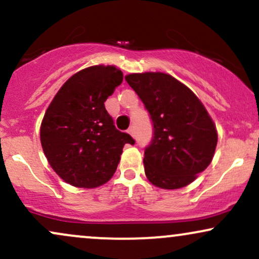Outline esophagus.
I'll return each mask as SVG.
<instances>
[{"label": "esophagus", "instance_id": "obj_1", "mask_svg": "<svg viewBox=\"0 0 259 259\" xmlns=\"http://www.w3.org/2000/svg\"><path fill=\"white\" fill-rule=\"evenodd\" d=\"M127 133L130 134V135L133 136V138H135L136 136V130H135V126H130L129 130H127Z\"/></svg>", "mask_w": 259, "mask_h": 259}]
</instances>
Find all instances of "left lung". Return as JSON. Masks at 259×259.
<instances>
[{
  "label": "left lung",
  "mask_w": 259,
  "mask_h": 259,
  "mask_svg": "<svg viewBox=\"0 0 259 259\" xmlns=\"http://www.w3.org/2000/svg\"><path fill=\"white\" fill-rule=\"evenodd\" d=\"M126 82L150 113L153 138L145 150V174L165 190L191 184L212 162L218 134L198 97L171 75L134 73Z\"/></svg>",
  "instance_id": "left-lung-1"
}]
</instances>
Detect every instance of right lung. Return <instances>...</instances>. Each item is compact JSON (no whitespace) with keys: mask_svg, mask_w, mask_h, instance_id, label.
I'll use <instances>...</instances> for the list:
<instances>
[{"mask_svg":"<svg viewBox=\"0 0 259 259\" xmlns=\"http://www.w3.org/2000/svg\"><path fill=\"white\" fill-rule=\"evenodd\" d=\"M123 81L114 65H92L70 76L44 115L40 140L53 170L75 187L94 189L115 173L125 144L135 141L114 126L105 108Z\"/></svg>","mask_w":259,"mask_h":259,"instance_id":"add662e5","label":"right lung"}]
</instances>
